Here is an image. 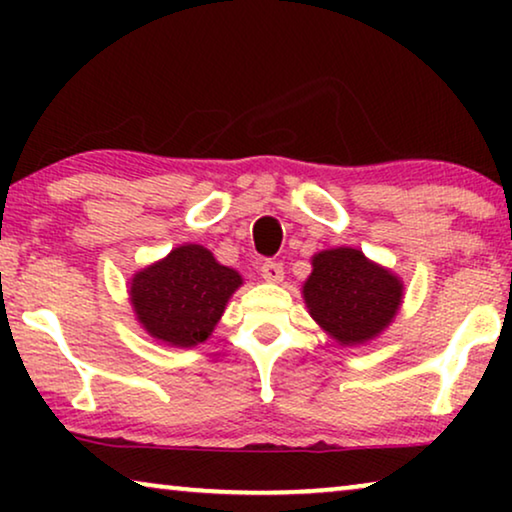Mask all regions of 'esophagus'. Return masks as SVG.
Masks as SVG:
<instances>
[{"instance_id": "obj_1", "label": "esophagus", "mask_w": 512, "mask_h": 512, "mask_svg": "<svg viewBox=\"0 0 512 512\" xmlns=\"http://www.w3.org/2000/svg\"><path fill=\"white\" fill-rule=\"evenodd\" d=\"M261 275H263L265 282H272V284L282 282V279H284L282 263H277V261H265V263L261 265Z\"/></svg>"}]
</instances>
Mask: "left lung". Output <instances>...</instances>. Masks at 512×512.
I'll use <instances>...</instances> for the list:
<instances>
[{"label":"left lung","instance_id":"1","mask_svg":"<svg viewBox=\"0 0 512 512\" xmlns=\"http://www.w3.org/2000/svg\"><path fill=\"white\" fill-rule=\"evenodd\" d=\"M312 319L340 345H363L394 321L403 282L352 247L312 256V275L303 284Z\"/></svg>","mask_w":512,"mask_h":512}]
</instances>
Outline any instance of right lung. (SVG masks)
Instances as JSON below:
<instances>
[{"instance_id": "add662e5", "label": "right lung", "mask_w": 512, "mask_h": 512, "mask_svg": "<svg viewBox=\"0 0 512 512\" xmlns=\"http://www.w3.org/2000/svg\"><path fill=\"white\" fill-rule=\"evenodd\" d=\"M240 284V272L221 265L212 251L184 244L130 279V300L151 338L195 347L212 335Z\"/></svg>"}]
</instances>
